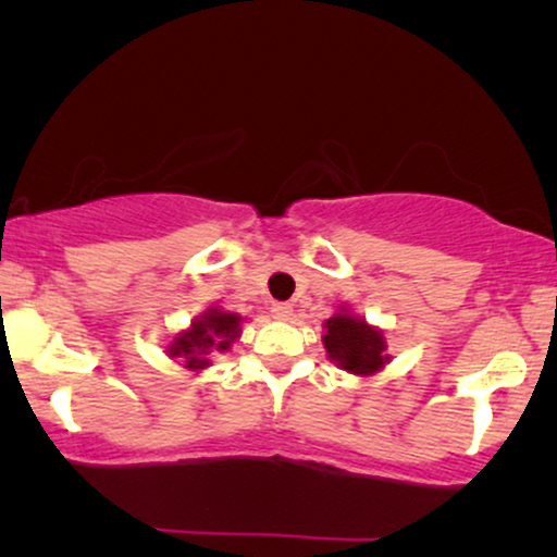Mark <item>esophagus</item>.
<instances>
[{
    "mask_svg": "<svg viewBox=\"0 0 557 557\" xmlns=\"http://www.w3.org/2000/svg\"><path fill=\"white\" fill-rule=\"evenodd\" d=\"M292 304H273L271 307V314H273V319H288L292 317Z\"/></svg>",
    "mask_w": 557,
    "mask_h": 557,
    "instance_id": "34e87169",
    "label": "esophagus"
}]
</instances>
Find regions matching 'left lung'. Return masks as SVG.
Segmentation results:
<instances>
[{
    "label": "left lung",
    "mask_w": 557,
    "mask_h": 557,
    "mask_svg": "<svg viewBox=\"0 0 557 557\" xmlns=\"http://www.w3.org/2000/svg\"><path fill=\"white\" fill-rule=\"evenodd\" d=\"M324 347L334 362L355 375H372L385 364V339L352 314H337L324 322Z\"/></svg>",
    "instance_id": "1"
}]
</instances>
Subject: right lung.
Masks as SVG:
<instances>
[{
    "label": "right lung",
    "instance_id": "1",
    "mask_svg": "<svg viewBox=\"0 0 557 557\" xmlns=\"http://www.w3.org/2000/svg\"><path fill=\"white\" fill-rule=\"evenodd\" d=\"M240 317L227 314V311L212 309L205 314L200 322L193 324V330L182 332L180 337H174L170 345V357H185V368L200 370L210 360H205V355L212 352H225L231 347V342L238 337Z\"/></svg>",
    "mask_w": 557,
    "mask_h": 557
}]
</instances>
